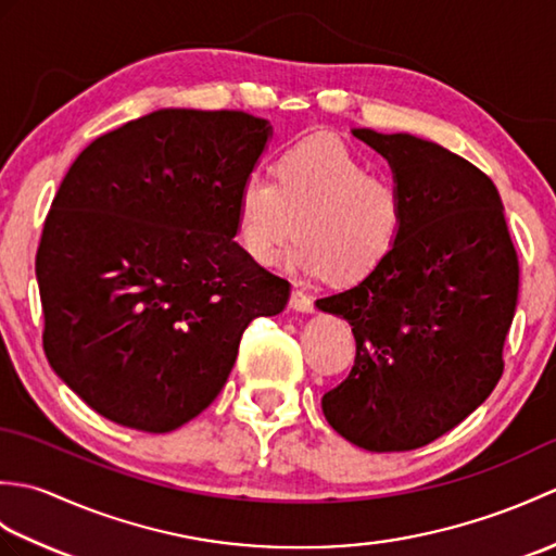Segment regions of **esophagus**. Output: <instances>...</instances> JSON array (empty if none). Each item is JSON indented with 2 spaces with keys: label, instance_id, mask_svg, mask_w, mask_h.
<instances>
[{
  "label": "esophagus",
  "instance_id": "1",
  "mask_svg": "<svg viewBox=\"0 0 556 556\" xmlns=\"http://www.w3.org/2000/svg\"><path fill=\"white\" fill-rule=\"evenodd\" d=\"M289 305H291V311H296V313H313V311H315L313 299L308 296V293H303V291H299V289L291 291Z\"/></svg>",
  "mask_w": 556,
  "mask_h": 556
}]
</instances>
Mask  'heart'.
Wrapping results in <instances>:
<instances>
[{
  "mask_svg": "<svg viewBox=\"0 0 556 556\" xmlns=\"http://www.w3.org/2000/svg\"><path fill=\"white\" fill-rule=\"evenodd\" d=\"M296 217L301 241L287 265L311 277L332 271L339 281H361L396 253L408 198L344 140L313 136L279 152L271 181L251 169L233 193V236L255 265L275 263Z\"/></svg>",
  "mask_w": 556,
  "mask_h": 556,
  "instance_id": "obj_1",
  "label": "heart"
}]
</instances>
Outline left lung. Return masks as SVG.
Masks as SVG:
<instances>
[{
  "label": "left lung",
  "mask_w": 556,
  "mask_h": 556,
  "mask_svg": "<svg viewBox=\"0 0 556 556\" xmlns=\"http://www.w3.org/2000/svg\"><path fill=\"white\" fill-rule=\"evenodd\" d=\"M408 198L406 233L370 277L315 301L356 337L323 413L351 444L408 452L468 418L497 387L518 301V257L497 188L473 164L410 134L351 131Z\"/></svg>",
  "instance_id": "left-lung-1"
}]
</instances>
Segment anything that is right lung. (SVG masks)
Returning a JSON list of instances; mask_svg holds the SVG:
<instances>
[{
    "label": "right lung",
    "instance_id": "add662e5",
    "mask_svg": "<svg viewBox=\"0 0 556 556\" xmlns=\"http://www.w3.org/2000/svg\"><path fill=\"white\" fill-rule=\"evenodd\" d=\"M271 126L245 112L157 110L71 164L35 257L52 370L100 416L172 432L222 392L253 317L289 281L233 241V193Z\"/></svg>",
    "mask_w": 556,
    "mask_h": 556
}]
</instances>
